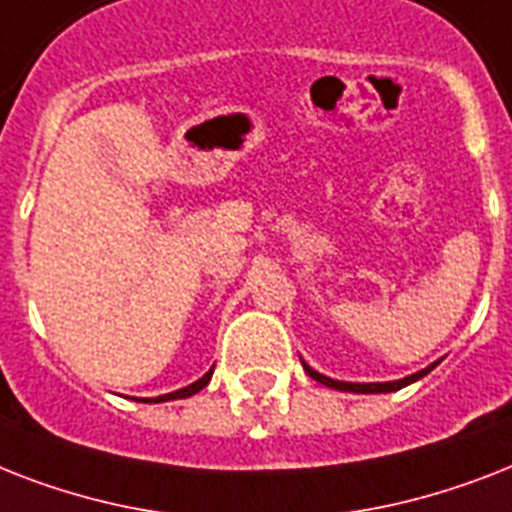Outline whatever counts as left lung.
Instances as JSON below:
<instances>
[{
	"instance_id": "8db88e82",
	"label": "left lung",
	"mask_w": 512,
	"mask_h": 512,
	"mask_svg": "<svg viewBox=\"0 0 512 512\" xmlns=\"http://www.w3.org/2000/svg\"><path fill=\"white\" fill-rule=\"evenodd\" d=\"M438 366V361H433L430 366H425V369H420V372L409 374V377H404V380H393V382H342V380H332V377H327V374L316 372L313 366H308L303 361V369L308 372V377H313L316 382H321V385H327V388H335V390H345V393H393V390L398 388H406L409 382H417L422 380L425 374L433 372Z\"/></svg>"
}]
</instances>
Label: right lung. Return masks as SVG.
<instances>
[{
    "instance_id": "right-lung-1",
    "label": "right lung",
    "mask_w": 512,
    "mask_h": 512,
    "mask_svg": "<svg viewBox=\"0 0 512 512\" xmlns=\"http://www.w3.org/2000/svg\"><path fill=\"white\" fill-rule=\"evenodd\" d=\"M212 372H215V366H212L204 377H199V380L191 382V385H185V388L172 390V393H164V396H156V398H143V401H146V404H162V401H177V398L193 396V393H199L201 388H207L209 380H212Z\"/></svg>"
}]
</instances>
